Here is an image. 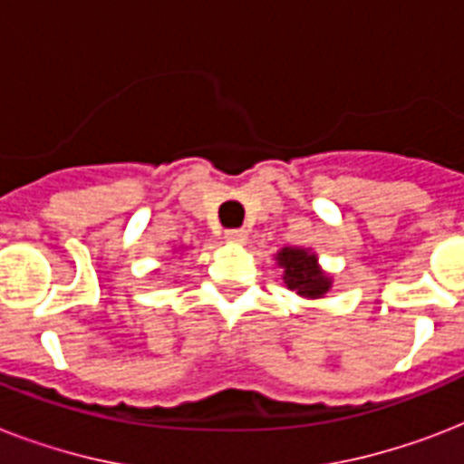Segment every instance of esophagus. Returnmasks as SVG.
<instances>
[{
  "mask_svg": "<svg viewBox=\"0 0 464 464\" xmlns=\"http://www.w3.org/2000/svg\"><path fill=\"white\" fill-rule=\"evenodd\" d=\"M226 240H231V243H246L247 231L246 228H228L226 231Z\"/></svg>",
  "mask_w": 464,
  "mask_h": 464,
  "instance_id": "obj_1",
  "label": "esophagus"
}]
</instances>
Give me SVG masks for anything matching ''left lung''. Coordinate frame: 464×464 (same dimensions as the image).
Wrapping results in <instances>:
<instances>
[{"instance_id":"left-lung-1","label":"left lung","mask_w":464,"mask_h":464,"mask_svg":"<svg viewBox=\"0 0 464 464\" xmlns=\"http://www.w3.org/2000/svg\"><path fill=\"white\" fill-rule=\"evenodd\" d=\"M276 260L284 267V284L291 291H296L298 296L317 298L327 294L330 279L317 267L315 255L305 253V250H296V247H284Z\"/></svg>"}]
</instances>
